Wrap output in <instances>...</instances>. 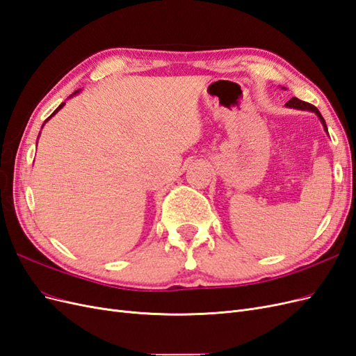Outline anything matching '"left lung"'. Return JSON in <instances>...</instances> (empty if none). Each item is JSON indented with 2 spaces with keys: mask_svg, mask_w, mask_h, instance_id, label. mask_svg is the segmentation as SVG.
Here are the masks:
<instances>
[{
  "mask_svg": "<svg viewBox=\"0 0 356 356\" xmlns=\"http://www.w3.org/2000/svg\"><path fill=\"white\" fill-rule=\"evenodd\" d=\"M288 108H296V110H305V111H312V113H315L318 117H319V120H321V123H322V126H324V131L328 134V129H327V124H325V120H324V117L321 115V113L318 111V108L315 105H312V104H309V102H305V101H300L298 98H293V99H289L286 104H285Z\"/></svg>",
  "mask_w": 356,
  "mask_h": 356,
  "instance_id": "left-lung-1",
  "label": "left lung"
}]
</instances>
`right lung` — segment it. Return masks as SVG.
I'll return each instance as SVG.
<instances>
[{
  "label": "right lung",
  "mask_w": 356,
  "mask_h": 356,
  "mask_svg": "<svg viewBox=\"0 0 356 356\" xmlns=\"http://www.w3.org/2000/svg\"><path fill=\"white\" fill-rule=\"evenodd\" d=\"M79 92H80V90H77V92H75V93H72V95H71V96H74V95H77V93H79ZM71 96H70V98H71ZM63 105H65V102H62V104H60V105H59V106H58V108H56V110H55V111H53V113H51V115H50V117H49V118H47V120H50V118H51V117H53V115H55V114H56V113H58V111H59V110H60V108H62V106H63ZM47 120H46V122H44V124H46V123H47ZM44 124H42V126H44ZM42 126H41V129H42ZM38 136H40V135H38Z\"/></svg>",
  "instance_id": "obj_1"
}]
</instances>
